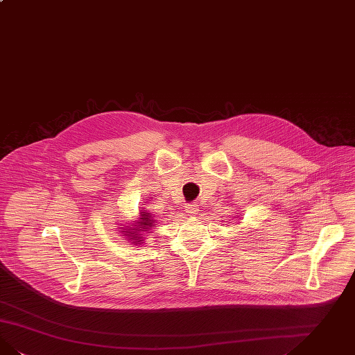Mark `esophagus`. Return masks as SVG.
<instances>
[{"mask_svg": "<svg viewBox=\"0 0 355 355\" xmlns=\"http://www.w3.org/2000/svg\"><path fill=\"white\" fill-rule=\"evenodd\" d=\"M198 205H196V203H190V205L184 206V213L189 214V215H196V214H198Z\"/></svg>", "mask_w": 355, "mask_h": 355, "instance_id": "1", "label": "esophagus"}]
</instances>
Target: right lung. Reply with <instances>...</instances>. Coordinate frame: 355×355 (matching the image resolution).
I'll return each instance as SVG.
<instances>
[{
  "mask_svg": "<svg viewBox=\"0 0 355 355\" xmlns=\"http://www.w3.org/2000/svg\"><path fill=\"white\" fill-rule=\"evenodd\" d=\"M156 223V216L149 213L148 209H142L135 220H130V223L125 222V225H120L117 231L123 234L121 236H124V241L135 245H140L145 241V235L157 227Z\"/></svg>",
  "mask_w": 355,
  "mask_h": 355,
  "instance_id": "right-lung-1",
  "label": "right lung"
}]
</instances>
